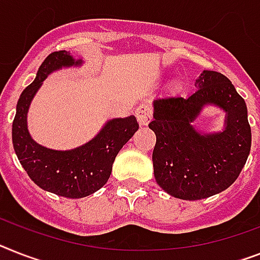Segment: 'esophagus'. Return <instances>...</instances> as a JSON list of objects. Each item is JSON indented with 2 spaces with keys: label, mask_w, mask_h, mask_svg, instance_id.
I'll use <instances>...</instances> for the list:
<instances>
[{
  "label": "esophagus",
  "mask_w": 260,
  "mask_h": 260,
  "mask_svg": "<svg viewBox=\"0 0 260 260\" xmlns=\"http://www.w3.org/2000/svg\"><path fill=\"white\" fill-rule=\"evenodd\" d=\"M135 115H137V119H138V123L141 126H147L149 122L151 121V109H150L147 105H141V106L135 110Z\"/></svg>",
  "instance_id": "obj_1"
}]
</instances>
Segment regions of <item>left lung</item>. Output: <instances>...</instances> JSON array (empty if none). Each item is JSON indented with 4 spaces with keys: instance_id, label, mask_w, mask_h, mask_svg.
Returning a JSON list of instances; mask_svg holds the SVG:
<instances>
[{
    "instance_id": "left-lung-1",
    "label": "left lung",
    "mask_w": 260,
    "mask_h": 260,
    "mask_svg": "<svg viewBox=\"0 0 260 260\" xmlns=\"http://www.w3.org/2000/svg\"><path fill=\"white\" fill-rule=\"evenodd\" d=\"M187 98L154 101V177L167 194L198 201L222 192L239 177L251 149L246 102L226 76L203 70ZM207 104L226 111L225 130L202 135L192 122Z\"/></svg>"
}]
</instances>
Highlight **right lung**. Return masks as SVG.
<instances>
[{
    "label": "right lung",
    "mask_w": 260,
    "mask_h": 260,
    "mask_svg": "<svg viewBox=\"0 0 260 260\" xmlns=\"http://www.w3.org/2000/svg\"><path fill=\"white\" fill-rule=\"evenodd\" d=\"M79 65L82 59L76 61L65 50L45 58L36 79L19 96L12 127L13 147L30 179L45 191L73 199L93 194L106 183L117 154L139 128L134 115L114 118L91 141L65 151L44 147L30 137L27 110L45 78L58 69Z\"/></svg>",
    "instance_id": "1"
}]
</instances>
